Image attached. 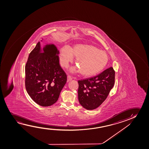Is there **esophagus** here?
<instances>
[{
	"label": "esophagus",
	"mask_w": 149,
	"mask_h": 149,
	"mask_svg": "<svg viewBox=\"0 0 149 149\" xmlns=\"http://www.w3.org/2000/svg\"><path fill=\"white\" fill-rule=\"evenodd\" d=\"M72 80V77L70 75H68L67 76V81L69 82Z\"/></svg>",
	"instance_id": "1"
}]
</instances>
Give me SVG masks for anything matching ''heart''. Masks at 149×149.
Masks as SVG:
<instances>
[{"instance_id": "b5f03b06", "label": "heart", "mask_w": 149, "mask_h": 149, "mask_svg": "<svg viewBox=\"0 0 149 149\" xmlns=\"http://www.w3.org/2000/svg\"><path fill=\"white\" fill-rule=\"evenodd\" d=\"M76 57L75 63L78 69H71L72 72H78L86 77H91L99 73L103 69L108 61V56L104 51L93 46L79 44L70 48L67 46L60 50V63L63 67H67L69 63Z\"/></svg>"}]
</instances>
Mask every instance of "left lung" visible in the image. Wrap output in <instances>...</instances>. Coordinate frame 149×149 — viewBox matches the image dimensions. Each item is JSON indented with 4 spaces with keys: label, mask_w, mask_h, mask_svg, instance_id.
Instances as JSON below:
<instances>
[{
    "label": "left lung",
    "mask_w": 149,
    "mask_h": 149,
    "mask_svg": "<svg viewBox=\"0 0 149 149\" xmlns=\"http://www.w3.org/2000/svg\"><path fill=\"white\" fill-rule=\"evenodd\" d=\"M115 71L112 67L92 77L78 81V100L81 106L88 110L98 107L108 96L113 87Z\"/></svg>",
    "instance_id": "1"
}]
</instances>
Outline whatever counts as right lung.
Wrapping results in <instances>:
<instances>
[{
    "label": "right lung",
    "instance_id": "add662e5",
    "mask_svg": "<svg viewBox=\"0 0 149 149\" xmlns=\"http://www.w3.org/2000/svg\"><path fill=\"white\" fill-rule=\"evenodd\" d=\"M58 54L54 44H47L42 50L39 42L29 55L25 68V88L31 98L40 106L54 104L67 82Z\"/></svg>",
    "mask_w": 149,
    "mask_h": 149
}]
</instances>
